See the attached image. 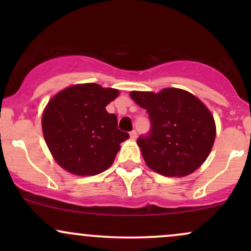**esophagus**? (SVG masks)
<instances>
[{"label":"esophagus","mask_w":251,"mask_h":251,"mask_svg":"<svg viewBox=\"0 0 251 251\" xmlns=\"http://www.w3.org/2000/svg\"><path fill=\"white\" fill-rule=\"evenodd\" d=\"M129 137H131L132 138V139H135V138H137V131H134V129H133V131H131V132H129Z\"/></svg>","instance_id":"esophagus-1"}]
</instances>
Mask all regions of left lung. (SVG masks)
Masks as SVG:
<instances>
[{
  "label": "left lung",
  "mask_w": 251,
  "mask_h": 251,
  "mask_svg": "<svg viewBox=\"0 0 251 251\" xmlns=\"http://www.w3.org/2000/svg\"><path fill=\"white\" fill-rule=\"evenodd\" d=\"M149 113L151 129L137 143L146 165L166 177H184L205 162L214 145V117L198 98L179 88L131 92Z\"/></svg>",
  "instance_id": "left-lung-1"
}]
</instances>
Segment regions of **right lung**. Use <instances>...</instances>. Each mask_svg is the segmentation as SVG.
<instances>
[{
  "instance_id": "obj_1",
  "label": "right lung",
  "mask_w": 251,
  "mask_h": 251,
  "mask_svg": "<svg viewBox=\"0 0 251 251\" xmlns=\"http://www.w3.org/2000/svg\"><path fill=\"white\" fill-rule=\"evenodd\" d=\"M119 96L114 88L81 83L59 92L46 106L42 131L56 163L76 176H94L107 170L129 138L118 129L116 114L106 106Z\"/></svg>"
}]
</instances>
